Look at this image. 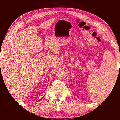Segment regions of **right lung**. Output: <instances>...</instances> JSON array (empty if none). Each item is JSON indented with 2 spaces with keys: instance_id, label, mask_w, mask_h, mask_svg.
<instances>
[{
  "instance_id": "1",
  "label": "right lung",
  "mask_w": 120,
  "mask_h": 120,
  "mask_svg": "<svg viewBox=\"0 0 120 120\" xmlns=\"http://www.w3.org/2000/svg\"><path fill=\"white\" fill-rule=\"evenodd\" d=\"M41 99H42V98H41V99H40V100H41ZM39 100H38V101H39Z\"/></svg>"
}]
</instances>
